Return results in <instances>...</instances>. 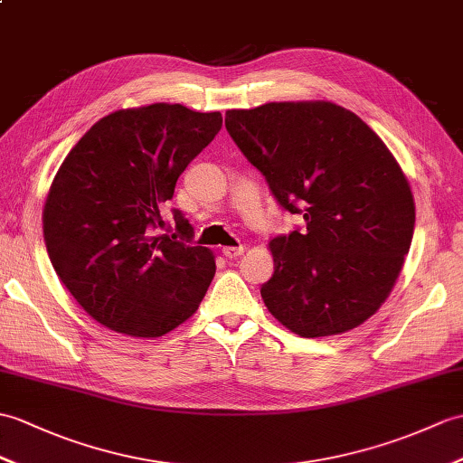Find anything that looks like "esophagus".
Wrapping results in <instances>:
<instances>
[{"mask_svg":"<svg viewBox=\"0 0 463 463\" xmlns=\"http://www.w3.org/2000/svg\"><path fill=\"white\" fill-rule=\"evenodd\" d=\"M222 254L232 260V258H239L241 254H244V246H224Z\"/></svg>","mask_w":463,"mask_h":463,"instance_id":"obj_1","label":"esophagus"}]
</instances>
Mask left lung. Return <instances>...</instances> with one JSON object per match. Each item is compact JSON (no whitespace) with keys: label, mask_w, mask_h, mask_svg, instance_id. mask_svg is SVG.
Listing matches in <instances>:
<instances>
[{"label":"left lung","mask_w":463,"mask_h":463,"mask_svg":"<svg viewBox=\"0 0 463 463\" xmlns=\"http://www.w3.org/2000/svg\"><path fill=\"white\" fill-rule=\"evenodd\" d=\"M224 126L278 205L306 221L270 242L266 307L302 337L361 326L391 294L414 234L412 191L389 147L331 102L229 110Z\"/></svg>","instance_id":"8db88e82"}]
</instances>
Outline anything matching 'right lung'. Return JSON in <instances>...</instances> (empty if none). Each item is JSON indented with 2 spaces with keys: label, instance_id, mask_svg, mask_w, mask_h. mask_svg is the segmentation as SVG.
I'll use <instances>...</instances> for the list:
<instances>
[{
  "label": "right lung",
  "instance_id": "1",
  "mask_svg": "<svg viewBox=\"0 0 463 463\" xmlns=\"http://www.w3.org/2000/svg\"><path fill=\"white\" fill-rule=\"evenodd\" d=\"M221 126V112L181 104L118 110L64 157L43 209V232L61 282L99 324L161 337L197 311L217 270L213 252L193 246V227L179 209L175 234L156 231L165 224L159 209L179 175Z\"/></svg>",
  "mask_w": 463,
  "mask_h": 463
}]
</instances>
